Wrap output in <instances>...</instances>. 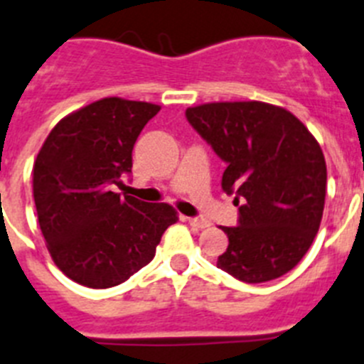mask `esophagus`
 <instances>
[{
  "label": "esophagus",
  "instance_id": "obj_1",
  "mask_svg": "<svg viewBox=\"0 0 364 364\" xmlns=\"http://www.w3.org/2000/svg\"><path fill=\"white\" fill-rule=\"evenodd\" d=\"M188 223H191L194 229H207L210 225V221L205 220V218H188Z\"/></svg>",
  "mask_w": 364,
  "mask_h": 364
}]
</instances>
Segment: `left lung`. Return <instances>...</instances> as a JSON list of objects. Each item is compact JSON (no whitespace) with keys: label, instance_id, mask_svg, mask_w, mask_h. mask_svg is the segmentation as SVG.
Instances as JSON below:
<instances>
[{"label":"left lung","instance_id":"1","mask_svg":"<svg viewBox=\"0 0 364 364\" xmlns=\"http://www.w3.org/2000/svg\"><path fill=\"white\" fill-rule=\"evenodd\" d=\"M186 121L225 161L221 188L235 194L238 225L218 267L247 284L291 271L314 243L326 198V161L293 113L273 104L210 102Z\"/></svg>","mask_w":364,"mask_h":364}]
</instances>
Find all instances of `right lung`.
<instances>
[{
	"mask_svg": "<svg viewBox=\"0 0 364 364\" xmlns=\"http://www.w3.org/2000/svg\"><path fill=\"white\" fill-rule=\"evenodd\" d=\"M161 107L107 97L64 117L34 161L38 223L58 269L93 289L128 280L156 257L178 213L113 192L132 173L139 134Z\"/></svg>",
	"mask_w": 364,
	"mask_h": 364,
	"instance_id": "obj_1",
	"label": "right lung"
}]
</instances>
